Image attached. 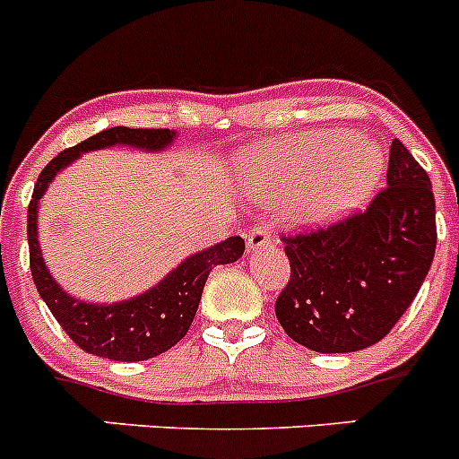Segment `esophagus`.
<instances>
[{
	"label": "esophagus",
	"mask_w": 459,
	"mask_h": 459,
	"mask_svg": "<svg viewBox=\"0 0 459 459\" xmlns=\"http://www.w3.org/2000/svg\"><path fill=\"white\" fill-rule=\"evenodd\" d=\"M270 241H273V234H270L268 227L255 225V227H252V230H250V232H247V247H250L252 252L261 250V247L268 246Z\"/></svg>",
	"instance_id": "34e87169"
}]
</instances>
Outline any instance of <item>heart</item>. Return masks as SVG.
Instances as JSON below:
<instances>
[{
  "label": "heart",
  "instance_id": "obj_1",
  "mask_svg": "<svg viewBox=\"0 0 459 459\" xmlns=\"http://www.w3.org/2000/svg\"><path fill=\"white\" fill-rule=\"evenodd\" d=\"M383 176V152L349 130H325L252 151L243 164V189L265 203L288 200L299 222L344 216L372 195Z\"/></svg>",
  "mask_w": 459,
  "mask_h": 459
}]
</instances>
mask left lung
<instances>
[{"mask_svg": "<svg viewBox=\"0 0 459 459\" xmlns=\"http://www.w3.org/2000/svg\"><path fill=\"white\" fill-rule=\"evenodd\" d=\"M283 241L290 281L274 304L283 331L320 353L372 347L412 304L433 264L429 173L394 139L387 186L368 212Z\"/></svg>", "mask_w": 459, "mask_h": 459, "instance_id": "obj_1", "label": "left lung"}]
</instances>
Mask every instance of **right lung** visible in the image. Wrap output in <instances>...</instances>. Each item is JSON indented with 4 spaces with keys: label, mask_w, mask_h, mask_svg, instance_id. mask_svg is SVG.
Instances as JSON below:
<instances>
[{
    "label": "right lung",
    "mask_w": 459,
    "mask_h": 459,
    "mask_svg": "<svg viewBox=\"0 0 459 459\" xmlns=\"http://www.w3.org/2000/svg\"><path fill=\"white\" fill-rule=\"evenodd\" d=\"M176 130H139L115 126L56 155L38 178L29 204V227H26L30 274L40 298L45 299L58 325L87 353L119 363H137L169 351L189 331L203 298L204 281L213 265L234 264L246 250V241L241 237L225 238L216 246L186 256L148 290L112 304H96L74 298L49 273L38 238V209H40V198L56 176L74 164L82 152L112 146L161 152L176 142Z\"/></svg>",
    "instance_id": "add662e5"
}]
</instances>
